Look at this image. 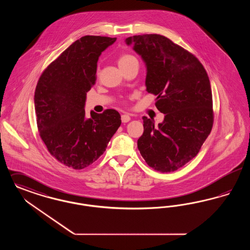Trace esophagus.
Returning a JSON list of instances; mask_svg holds the SVG:
<instances>
[{"label": "esophagus", "instance_id": "1", "mask_svg": "<svg viewBox=\"0 0 250 250\" xmlns=\"http://www.w3.org/2000/svg\"><path fill=\"white\" fill-rule=\"evenodd\" d=\"M121 119H122L123 123H128V122L131 120V118H130V116L128 114H123Z\"/></svg>", "mask_w": 250, "mask_h": 250}]
</instances>
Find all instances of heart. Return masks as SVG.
I'll list each match as a JSON object with an SVG mask.
<instances>
[{
	"mask_svg": "<svg viewBox=\"0 0 250 250\" xmlns=\"http://www.w3.org/2000/svg\"><path fill=\"white\" fill-rule=\"evenodd\" d=\"M132 62H138V60L136 57L130 54H122L120 57L118 58V65L121 69L129 65Z\"/></svg>",
	"mask_w": 250,
	"mask_h": 250,
	"instance_id": "1",
	"label": "heart"
}]
</instances>
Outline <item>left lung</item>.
Here are the masks:
<instances>
[{
    "label": "left lung",
    "mask_w": 250,
    "mask_h": 250,
    "mask_svg": "<svg viewBox=\"0 0 250 250\" xmlns=\"http://www.w3.org/2000/svg\"><path fill=\"white\" fill-rule=\"evenodd\" d=\"M147 66V91L157 96L155 106L165 113L158 126L143 117L144 132L138 140L141 156L162 173L182 167L199 152L214 122L209 78L198 59L160 35L128 37Z\"/></svg>",
    "instance_id": "left-lung-1"
}]
</instances>
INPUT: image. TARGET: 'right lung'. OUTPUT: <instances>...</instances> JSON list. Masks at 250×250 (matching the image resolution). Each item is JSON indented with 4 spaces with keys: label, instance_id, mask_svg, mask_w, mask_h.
<instances>
[{
    "label": "right lung",
    "instance_id": "1",
    "mask_svg": "<svg viewBox=\"0 0 250 250\" xmlns=\"http://www.w3.org/2000/svg\"><path fill=\"white\" fill-rule=\"evenodd\" d=\"M116 38L86 35L75 41L41 74L34 93L41 139L51 155L80 170L98 160L121 125L117 110L91 111L85 117L86 93L96 83L101 52Z\"/></svg>",
    "mask_w": 250,
    "mask_h": 250
}]
</instances>
